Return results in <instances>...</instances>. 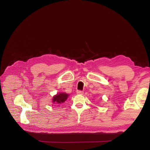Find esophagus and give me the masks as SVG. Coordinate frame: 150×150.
<instances>
[{"label":"esophagus","instance_id":"esophagus-1","mask_svg":"<svg viewBox=\"0 0 150 150\" xmlns=\"http://www.w3.org/2000/svg\"><path fill=\"white\" fill-rule=\"evenodd\" d=\"M76 93H77V94H83V91H81V90H78L76 91Z\"/></svg>","mask_w":150,"mask_h":150}]
</instances>
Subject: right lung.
I'll return each instance as SVG.
<instances>
[{"mask_svg": "<svg viewBox=\"0 0 150 150\" xmlns=\"http://www.w3.org/2000/svg\"><path fill=\"white\" fill-rule=\"evenodd\" d=\"M68 96L69 95L66 93H59L53 97L52 102L55 104L62 103L66 100Z\"/></svg>", "mask_w": 150, "mask_h": 150, "instance_id": "obj_1", "label": "right lung"}]
</instances>
